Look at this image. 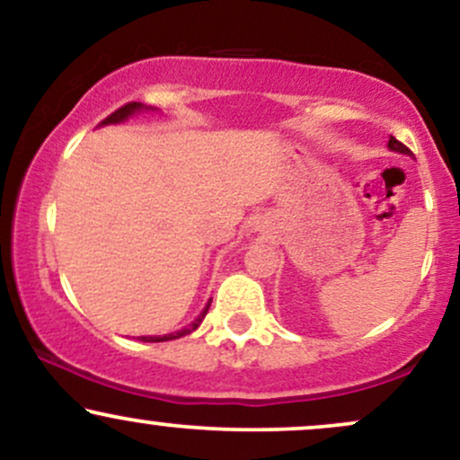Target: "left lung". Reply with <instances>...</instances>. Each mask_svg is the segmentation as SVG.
Wrapping results in <instances>:
<instances>
[{
	"mask_svg": "<svg viewBox=\"0 0 460 460\" xmlns=\"http://www.w3.org/2000/svg\"><path fill=\"white\" fill-rule=\"evenodd\" d=\"M387 146H389V149H392V151H398V153H404V155H409V149H406V146L402 145V142H400V140H395L394 138V136H392V138H389V142H387Z\"/></svg>",
	"mask_w": 460,
	"mask_h": 460,
	"instance_id": "1",
	"label": "left lung"
}]
</instances>
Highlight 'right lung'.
<instances>
[{"mask_svg":"<svg viewBox=\"0 0 460 460\" xmlns=\"http://www.w3.org/2000/svg\"><path fill=\"white\" fill-rule=\"evenodd\" d=\"M142 110H151V108H146V105H142V103H138V102L125 103L123 108H119V110H116V112L110 114L108 119H103V120H102V125L123 123V120H128L131 114H136V112H142ZM209 303H212V300H209ZM209 303L205 305V309H203V311H200V315H199V318L194 320L192 324H190V326H186V329H181V331H177V332H168V335H149V337H140V341H168V340H177V337H183V335H188V332L197 331L200 322H203L205 315H208Z\"/></svg>","mask_w":460,"mask_h":460,"instance_id":"add662e5","label":"right lung"}]
</instances>
